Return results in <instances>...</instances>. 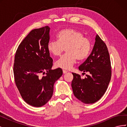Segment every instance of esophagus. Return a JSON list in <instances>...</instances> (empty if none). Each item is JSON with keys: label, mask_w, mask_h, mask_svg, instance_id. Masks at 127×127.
<instances>
[{"label": "esophagus", "mask_w": 127, "mask_h": 127, "mask_svg": "<svg viewBox=\"0 0 127 127\" xmlns=\"http://www.w3.org/2000/svg\"><path fill=\"white\" fill-rule=\"evenodd\" d=\"M63 73L64 74H66V73H67L68 71V70H64V69H63Z\"/></svg>", "instance_id": "obj_1"}]
</instances>
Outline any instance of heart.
I'll return each instance as SVG.
<instances>
[{"mask_svg": "<svg viewBox=\"0 0 127 127\" xmlns=\"http://www.w3.org/2000/svg\"><path fill=\"white\" fill-rule=\"evenodd\" d=\"M57 41H50L47 45L48 52L54 56H60L66 50V53L58 60L56 66L69 69L79 61L85 60L89 56L91 50L90 40L84 37L78 31L67 29L60 31L56 35Z\"/></svg>", "mask_w": 127, "mask_h": 127, "instance_id": "heart-1", "label": "heart"}]
</instances>
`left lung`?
Instances as JSON below:
<instances>
[{
    "label": "left lung",
    "instance_id": "obj_1",
    "mask_svg": "<svg viewBox=\"0 0 127 127\" xmlns=\"http://www.w3.org/2000/svg\"><path fill=\"white\" fill-rule=\"evenodd\" d=\"M78 68L84 74L88 72L90 74L83 79L80 75L72 73L74 78L71 87L75 96L86 104L97 102L105 93L111 77L108 50L97 34L92 53Z\"/></svg>",
    "mask_w": 127,
    "mask_h": 127
}]
</instances>
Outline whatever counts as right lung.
<instances>
[{"label": "right lung", "mask_w": 127, "mask_h": 127, "mask_svg": "<svg viewBox=\"0 0 127 127\" xmlns=\"http://www.w3.org/2000/svg\"><path fill=\"white\" fill-rule=\"evenodd\" d=\"M50 29L46 26L32 30L19 45L15 56V84L24 101L35 107L43 106L51 99L54 84L63 75L60 68L51 69L53 60L47 50ZM45 71L46 76L40 77Z\"/></svg>", "instance_id": "add662e5"}]
</instances>
